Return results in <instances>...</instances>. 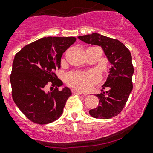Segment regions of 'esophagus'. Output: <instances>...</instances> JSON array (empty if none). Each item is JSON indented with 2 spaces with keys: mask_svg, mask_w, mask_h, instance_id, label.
Wrapping results in <instances>:
<instances>
[{
  "mask_svg": "<svg viewBox=\"0 0 153 153\" xmlns=\"http://www.w3.org/2000/svg\"><path fill=\"white\" fill-rule=\"evenodd\" d=\"M72 93H73V94H78V95L82 94V93H80V92L77 91V90H72ZM85 96H86V95H85Z\"/></svg>",
  "mask_w": 153,
  "mask_h": 153,
  "instance_id": "obj_1",
  "label": "esophagus"
}]
</instances>
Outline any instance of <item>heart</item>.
<instances>
[{
  "instance_id": "obj_1",
  "label": "heart",
  "mask_w": 153,
  "mask_h": 153,
  "mask_svg": "<svg viewBox=\"0 0 153 153\" xmlns=\"http://www.w3.org/2000/svg\"><path fill=\"white\" fill-rule=\"evenodd\" d=\"M98 80L99 77L93 72H71L65 77L67 85L79 91L90 90Z\"/></svg>"
}]
</instances>
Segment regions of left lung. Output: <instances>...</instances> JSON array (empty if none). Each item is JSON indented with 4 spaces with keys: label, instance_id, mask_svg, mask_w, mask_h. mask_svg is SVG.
I'll return each instance as SVG.
<instances>
[{
    "label": "left lung",
    "instance_id": "8db88e82",
    "mask_svg": "<svg viewBox=\"0 0 153 153\" xmlns=\"http://www.w3.org/2000/svg\"><path fill=\"white\" fill-rule=\"evenodd\" d=\"M78 39L87 44L102 47L105 55L112 65L101 93L96 95L99 105L96 109L90 110V114L97 119H109L117 116L124 108L133 90L134 68L131 52L120 41L99 33L82 36ZM104 89L108 90L104 91Z\"/></svg>",
    "mask_w": 153,
    "mask_h": 153
}]
</instances>
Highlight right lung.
I'll return each instance as SVG.
<instances>
[{
	"instance_id": "right-lung-1",
	"label": "right lung",
	"mask_w": 153,
	"mask_h": 153,
	"mask_svg": "<svg viewBox=\"0 0 153 153\" xmlns=\"http://www.w3.org/2000/svg\"><path fill=\"white\" fill-rule=\"evenodd\" d=\"M75 37H44L25 46L16 54L10 82L12 98L20 111L32 122L44 125L54 122L63 114L71 91L59 90L63 82L55 71L60 60ZM51 84V91L46 86Z\"/></svg>"
}]
</instances>
